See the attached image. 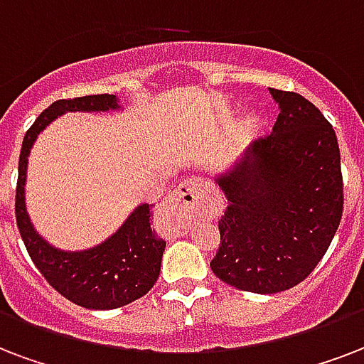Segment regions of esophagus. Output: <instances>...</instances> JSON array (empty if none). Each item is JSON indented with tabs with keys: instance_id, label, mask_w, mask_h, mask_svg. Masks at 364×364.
I'll list each match as a JSON object with an SVG mask.
<instances>
[{
	"instance_id": "1",
	"label": "esophagus",
	"mask_w": 364,
	"mask_h": 364,
	"mask_svg": "<svg viewBox=\"0 0 364 364\" xmlns=\"http://www.w3.org/2000/svg\"><path fill=\"white\" fill-rule=\"evenodd\" d=\"M204 183L198 179H187L173 191L171 198L168 200L170 212H193L196 202L200 198Z\"/></svg>"
}]
</instances>
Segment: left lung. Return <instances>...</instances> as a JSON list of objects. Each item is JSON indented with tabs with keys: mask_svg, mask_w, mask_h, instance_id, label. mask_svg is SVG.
Returning a JSON list of instances; mask_svg holds the SVG:
<instances>
[{
	"mask_svg": "<svg viewBox=\"0 0 364 364\" xmlns=\"http://www.w3.org/2000/svg\"><path fill=\"white\" fill-rule=\"evenodd\" d=\"M279 105L271 135L223 173L221 242L210 267L227 284L277 294L305 281L326 254L343 212L336 133L305 97L269 87Z\"/></svg>",
	"mask_w": 364,
	"mask_h": 364,
	"instance_id": "obj_1",
	"label": "left lung"
}]
</instances>
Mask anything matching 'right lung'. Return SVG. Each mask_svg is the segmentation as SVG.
<instances>
[{
  "instance_id": "obj_1",
  "label": "right lung",
  "mask_w": 364,
  "mask_h": 364,
  "mask_svg": "<svg viewBox=\"0 0 364 364\" xmlns=\"http://www.w3.org/2000/svg\"><path fill=\"white\" fill-rule=\"evenodd\" d=\"M116 95H87L63 99L47 107L22 141L18 158L15 213L28 254L46 281L66 299L85 309H116L143 298L156 282L166 240L151 229V206L139 204L114 235L87 250H60L36 231L26 210L28 156L36 139L65 112H112L120 110Z\"/></svg>"
}]
</instances>
